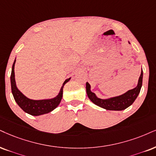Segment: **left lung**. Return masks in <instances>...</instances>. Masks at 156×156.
Returning a JSON list of instances; mask_svg holds the SVG:
<instances>
[{
	"mask_svg": "<svg viewBox=\"0 0 156 156\" xmlns=\"http://www.w3.org/2000/svg\"><path fill=\"white\" fill-rule=\"evenodd\" d=\"M129 43L130 44L129 42ZM143 72L142 69L137 85L136 86V87L128 90L127 92L122 95L116 96V97L108 98L105 99L100 98L91 91V86L88 82H86V91H87V96L90 101L98 106L109 111H123L130 106L137 98L140 90H141L142 84H143Z\"/></svg>",
	"mask_w": 156,
	"mask_h": 156,
	"instance_id": "left-lung-1",
	"label": "left lung"
}]
</instances>
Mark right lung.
Wrapping results in <instances>:
<instances>
[{
  "mask_svg": "<svg viewBox=\"0 0 156 156\" xmlns=\"http://www.w3.org/2000/svg\"><path fill=\"white\" fill-rule=\"evenodd\" d=\"M16 63V59L13 63L12 70H11V92H12L13 98L15 101L21 108L24 112L32 115V116H40V115L48 113L53 111L58 105L60 104L61 99L63 97V89L65 84L67 83L71 77L67 79L63 82L61 86L60 91L55 97L53 98L49 99H43V100H32L25 96L22 92L17 87L15 80V73H14V66Z\"/></svg>",
  "mask_w": 156,
  "mask_h": 156,
  "instance_id": "right-lung-1",
  "label": "right lung"
}]
</instances>
